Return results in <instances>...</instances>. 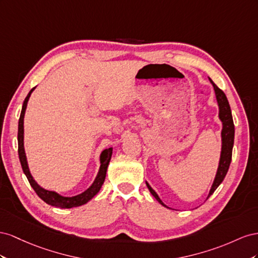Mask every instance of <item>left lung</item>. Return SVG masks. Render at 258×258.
Returning <instances> with one entry per match:
<instances>
[{"label":"left lung","mask_w":258,"mask_h":258,"mask_svg":"<svg viewBox=\"0 0 258 258\" xmlns=\"http://www.w3.org/2000/svg\"><path fill=\"white\" fill-rule=\"evenodd\" d=\"M210 81H211V83H212L213 87H214V91H215V96H216L218 109H219L218 116H219V120L223 123V128H222V151H220L219 164H218L215 179H214V181H213V185L211 187L208 199L210 198V196L213 195V192H214V191L217 189V187L220 185V183L223 182L228 170H229L231 156H232L233 141H234V125H233V120H232V114H231V109L229 106V102H228V99L226 97L225 93L220 90V88H218L217 85L213 82L211 79H210ZM146 185H147V187H148L151 195L157 199V201L160 204L163 205V207L168 208L163 202H162V200L159 198L156 191H154L150 187V185L147 181H146Z\"/></svg>","instance_id":"1"}]
</instances>
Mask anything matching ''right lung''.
Masks as SVG:
<instances>
[{
    "mask_svg": "<svg viewBox=\"0 0 258 258\" xmlns=\"http://www.w3.org/2000/svg\"><path fill=\"white\" fill-rule=\"evenodd\" d=\"M34 88L35 87H33L27 95V97L24 101L23 109H21V113L19 117V122H18V154H19L21 167H23V171L27 176L29 182H30L31 187L33 188L36 195H38L44 202H46L47 204L51 205V207H56L60 209H71V208L80 207V205H83L90 201L91 199L96 196L98 194V191L100 190L102 183H104L106 178V173H107L109 162L111 160L112 148L105 149L101 152L100 167H99L98 174L96 176V178H95L94 182L92 183V186L88 189H86L84 192L75 197H63V196H60L59 194L55 192V191H50V190L42 188L39 183L34 180V178L32 177V175L30 173V170H29L28 161L26 157V152H25V146H24V117L26 113L28 100L30 98L31 93L34 91Z\"/></svg>",
    "mask_w": 258,
    "mask_h": 258,
    "instance_id": "add662e5",
    "label": "right lung"
}]
</instances>
